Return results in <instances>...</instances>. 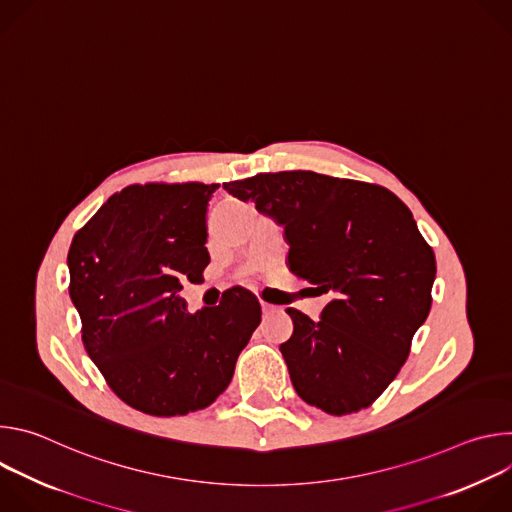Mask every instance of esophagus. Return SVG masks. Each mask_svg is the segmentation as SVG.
I'll return each mask as SVG.
<instances>
[{
    "label": "esophagus",
    "mask_w": 512,
    "mask_h": 512,
    "mask_svg": "<svg viewBox=\"0 0 512 512\" xmlns=\"http://www.w3.org/2000/svg\"><path fill=\"white\" fill-rule=\"evenodd\" d=\"M261 310H263V314H269V312L275 310V306H271V304H267V302H261Z\"/></svg>",
    "instance_id": "obj_1"
}]
</instances>
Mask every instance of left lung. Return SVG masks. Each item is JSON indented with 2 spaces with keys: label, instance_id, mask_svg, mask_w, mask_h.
Instances as JSON below:
<instances>
[{
  "label": "left lung",
  "instance_id": "left-lung-1",
  "mask_svg": "<svg viewBox=\"0 0 512 512\" xmlns=\"http://www.w3.org/2000/svg\"><path fill=\"white\" fill-rule=\"evenodd\" d=\"M225 188L275 216L289 271L334 296L320 322L287 308L294 334L279 350L296 393L330 415L373 405L431 308L435 255L411 210L385 186L310 170L265 172Z\"/></svg>",
  "mask_w": 512,
  "mask_h": 512
}]
</instances>
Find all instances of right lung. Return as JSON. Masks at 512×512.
<instances>
[{
    "instance_id": "1",
    "label": "right lung",
    "mask_w": 512,
    "mask_h": 512,
    "mask_svg": "<svg viewBox=\"0 0 512 512\" xmlns=\"http://www.w3.org/2000/svg\"><path fill=\"white\" fill-rule=\"evenodd\" d=\"M218 184H131L91 216L68 249L70 300L83 344L111 391L156 417L208 407L235 373L261 322L235 285L214 308L188 314L182 289L210 263L206 204Z\"/></svg>"
}]
</instances>
